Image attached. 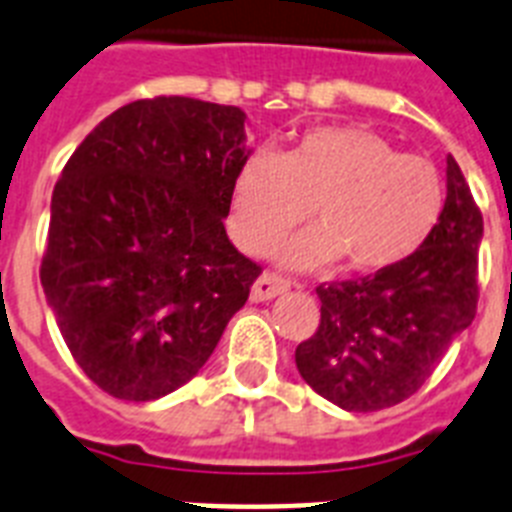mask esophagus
Wrapping results in <instances>:
<instances>
[{"label": "esophagus", "instance_id": "esophagus-1", "mask_svg": "<svg viewBox=\"0 0 512 512\" xmlns=\"http://www.w3.org/2000/svg\"><path fill=\"white\" fill-rule=\"evenodd\" d=\"M289 289H292V281H286V278L281 276L263 273V276L257 278L255 284H252V302H268V299L289 292Z\"/></svg>", "mask_w": 512, "mask_h": 512}]
</instances>
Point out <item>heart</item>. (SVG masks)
<instances>
[{
  "mask_svg": "<svg viewBox=\"0 0 512 512\" xmlns=\"http://www.w3.org/2000/svg\"><path fill=\"white\" fill-rule=\"evenodd\" d=\"M442 173L426 157L357 126L310 128L278 155L255 149L236 170L228 231L265 255L310 215L318 228L286 239L278 260L315 268L342 257L355 273L394 268L418 252L442 218Z\"/></svg>",
  "mask_w": 512,
  "mask_h": 512,
  "instance_id": "1",
  "label": "heart"
}]
</instances>
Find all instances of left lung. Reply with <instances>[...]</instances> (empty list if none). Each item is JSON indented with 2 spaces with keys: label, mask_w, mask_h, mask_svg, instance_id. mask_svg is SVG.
Returning a JSON list of instances; mask_svg holds the SVG:
<instances>
[{
  "label": "left lung",
  "mask_w": 512,
  "mask_h": 512,
  "mask_svg": "<svg viewBox=\"0 0 512 512\" xmlns=\"http://www.w3.org/2000/svg\"><path fill=\"white\" fill-rule=\"evenodd\" d=\"M484 218L447 157L442 218L418 252L360 281L318 286L321 326L294 352L299 376L350 413L407 400L476 318Z\"/></svg>",
  "instance_id": "left-lung-1"
}]
</instances>
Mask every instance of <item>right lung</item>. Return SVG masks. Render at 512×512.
I'll return each mask as SVG.
<instances>
[{
	"label": "right lung",
	"mask_w": 512,
	"mask_h": 512,
	"mask_svg": "<svg viewBox=\"0 0 512 512\" xmlns=\"http://www.w3.org/2000/svg\"><path fill=\"white\" fill-rule=\"evenodd\" d=\"M239 107L139 99L78 144L52 191L41 286L81 371L149 402L197 376L260 265L223 220L252 155Z\"/></svg>",
	"instance_id": "obj_1"
}]
</instances>
